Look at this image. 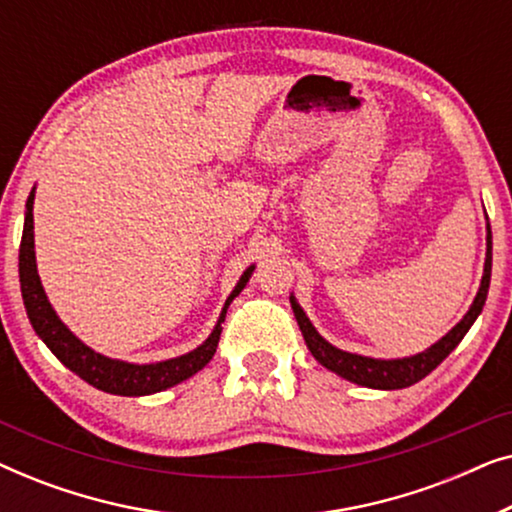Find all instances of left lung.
I'll use <instances>...</instances> for the list:
<instances>
[{
  "label": "left lung",
  "instance_id": "obj_1",
  "mask_svg": "<svg viewBox=\"0 0 512 512\" xmlns=\"http://www.w3.org/2000/svg\"><path fill=\"white\" fill-rule=\"evenodd\" d=\"M489 279H492V228H489V221H487L485 270H482L480 289L475 293L468 312L461 317V321L452 328V331H447L443 338L433 342L431 347H426L424 352L412 354V356H401V359H373V356H361V354L345 352V349H338L312 326V321L307 319L305 310L298 305V300L293 293L289 296V300H291V310L296 314L300 333H303L305 338V345L321 366L333 370L335 375L345 377L349 382L361 384V387L391 391V389L412 387L415 382L424 380V377L429 375L433 368H438L440 363H443V359H447V354H450L452 349L464 340L468 328L475 324V319L480 317L482 307H485Z\"/></svg>",
  "mask_w": 512,
  "mask_h": 512
}]
</instances>
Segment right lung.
I'll return each mask as SVG.
<instances>
[{
	"label": "right lung",
	"mask_w": 512,
	"mask_h": 512,
	"mask_svg": "<svg viewBox=\"0 0 512 512\" xmlns=\"http://www.w3.org/2000/svg\"><path fill=\"white\" fill-rule=\"evenodd\" d=\"M34 191L27 195L25 202V226H23V240H20V256H18V272H20V293H23V303L27 310V319L34 328V333L44 340V345L58 356L60 363L93 384L95 389L107 391L114 396H149L158 394V391L170 389L174 384L188 380L198 370H202L212 361L221 338V324L226 319L228 305L240 296L244 286L254 275L256 265H249L242 272L240 282L235 284V289L230 291L226 298V305L219 314L214 331L209 333V338L193 349V352L174 356L167 361L156 363H130L121 359H111L95 352L93 347H88L86 342H81L76 335L69 331L65 321L58 317V312L53 310V305L48 303V296L41 286L39 272H37V256H34Z\"/></svg>",
	"instance_id": "1"
}]
</instances>
